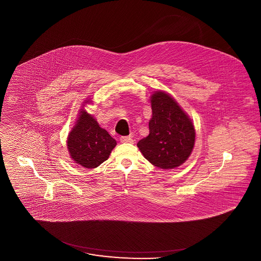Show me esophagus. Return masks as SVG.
Returning a JSON list of instances; mask_svg holds the SVG:
<instances>
[{
    "label": "esophagus",
    "instance_id": "34e87169",
    "mask_svg": "<svg viewBox=\"0 0 261 261\" xmlns=\"http://www.w3.org/2000/svg\"><path fill=\"white\" fill-rule=\"evenodd\" d=\"M120 142L121 143H130V144H132V143H134V140L130 136H125V137H121L120 138Z\"/></svg>",
    "mask_w": 261,
    "mask_h": 261
}]
</instances>
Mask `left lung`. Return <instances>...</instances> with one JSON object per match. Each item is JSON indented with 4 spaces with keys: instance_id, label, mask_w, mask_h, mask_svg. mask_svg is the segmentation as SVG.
I'll return each instance as SVG.
<instances>
[{
    "instance_id": "1",
    "label": "left lung",
    "mask_w": 261,
    "mask_h": 261,
    "mask_svg": "<svg viewBox=\"0 0 261 261\" xmlns=\"http://www.w3.org/2000/svg\"><path fill=\"white\" fill-rule=\"evenodd\" d=\"M151 109L149 134L140 140L137 146L154 166L178 167L193 149L194 126L177 102L165 92L159 91L151 96Z\"/></svg>"
}]
</instances>
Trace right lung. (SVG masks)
I'll list each match as a JSON object with an SVG mask.
<instances>
[{
	"label": "right lung",
	"instance_id": "add662e5",
	"mask_svg": "<svg viewBox=\"0 0 261 261\" xmlns=\"http://www.w3.org/2000/svg\"><path fill=\"white\" fill-rule=\"evenodd\" d=\"M81 114L68 137V149L75 163L92 169L108 160L116 142L92 115L84 111Z\"/></svg>",
	"mask_w": 261,
	"mask_h": 261
}]
</instances>
